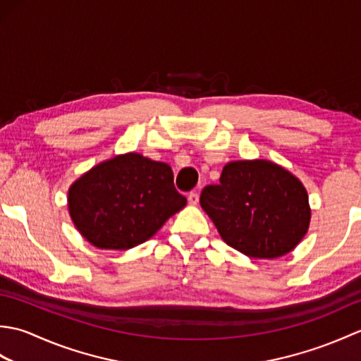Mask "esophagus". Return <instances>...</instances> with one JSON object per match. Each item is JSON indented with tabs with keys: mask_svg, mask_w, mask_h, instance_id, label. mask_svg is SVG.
<instances>
[{
	"mask_svg": "<svg viewBox=\"0 0 361 361\" xmlns=\"http://www.w3.org/2000/svg\"><path fill=\"white\" fill-rule=\"evenodd\" d=\"M198 200H200V197H198V194H197V192H190V194L188 195V202H189V204L197 206V204H198Z\"/></svg>",
	"mask_w": 361,
	"mask_h": 361,
	"instance_id": "obj_1",
	"label": "esophagus"
}]
</instances>
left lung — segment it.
<instances>
[{"label":"left lung","mask_w":361,"mask_h":361,"mask_svg":"<svg viewBox=\"0 0 361 361\" xmlns=\"http://www.w3.org/2000/svg\"><path fill=\"white\" fill-rule=\"evenodd\" d=\"M200 204L224 242L255 259L295 250L309 231L312 209L301 180L268 159L229 161Z\"/></svg>","instance_id":"obj_1"}]
</instances>
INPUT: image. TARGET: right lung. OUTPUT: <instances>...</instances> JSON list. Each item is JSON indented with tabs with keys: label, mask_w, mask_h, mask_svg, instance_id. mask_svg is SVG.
<instances>
[{
	"label": "right lung",
	"mask_w": 361,
	"mask_h": 361,
	"mask_svg": "<svg viewBox=\"0 0 361 361\" xmlns=\"http://www.w3.org/2000/svg\"><path fill=\"white\" fill-rule=\"evenodd\" d=\"M188 203L169 164L128 152L105 159L68 189V211L83 239L126 251L149 240Z\"/></svg>",
	"instance_id": "1"
}]
</instances>
